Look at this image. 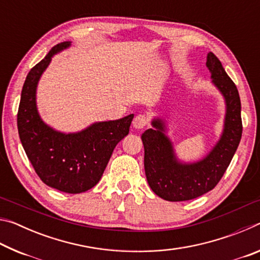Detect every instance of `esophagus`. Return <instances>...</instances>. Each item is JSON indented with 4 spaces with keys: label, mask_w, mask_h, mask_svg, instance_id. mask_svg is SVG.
Masks as SVG:
<instances>
[{
    "label": "esophagus",
    "mask_w": 260,
    "mask_h": 260,
    "mask_svg": "<svg viewBox=\"0 0 260 260\" xmlns=\"http://www.w3.org/2000/svg\"><path fill=\"white\" fill-rule=\"evenodd\" d=\"M148 124V117L146 114H138L133 119V127L136 129H142Z\"/></svg>",
    "instance_id": "34e87169"
}]
</instances>
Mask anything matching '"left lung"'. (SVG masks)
<instances>
[{
    "mask_svg": "<svg viewBox=\"0 0 260 260\" xmlns=\"http://www.w3.org/2000/svg\"><path fill=\"white\" fill-rule=\"evenodd\" d=\"M206 67L213 85L226 102L223 132L212 150L196 162L179 161L172 142L165 135V124L159 118L152 120L153 128L147 129L141 136L148 183L162 200L189 201L212 190L226 172L240 144L242 119L239 90L213 52L208 54Z\"/></svg>",
    "mask_w": 260,
    "mask_h": 260,
    "instance_id": "8db88e82",
    "label": "left lung"
}]
</instances>
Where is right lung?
<instances>
[{
	"instance_id": "right-lung-1",
	"label": "right lung",
	"mask_w": 260,
	"mask_h": 260,
	"mask_svg": "<svg viewBox=\"0 0 260 260\" xmlns=\"http://www.w3.org/2000/svg\"><path fill=\"white\" fill-rule=\"evenodd\" d=\"M61 42L28 72L17 114L19 138L35 172L47 186L68 193L89 190L102 178L114 147L128 134L134 114L101 121L78 133H60L42 121L37 109V86Z\"/></svg>"
}]
</instances>
